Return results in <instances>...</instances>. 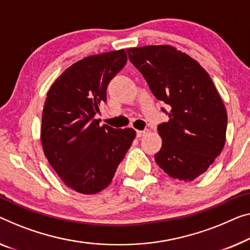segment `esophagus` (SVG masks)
<instances>
[{
  "mask_svg": "<svg viewBox=\"0 0 250 250\" xmlns=\"http://www.w3.org/2000/svg\"><path fill=\"white\" fill-rule=\"evenodd\" d=\"M148 131H149L148 129H146V130H138V131H137V137L138 138H141V137L146 136L147 133H148Z\"/></svg>",
  "mask_w": 250,
  "mask_h": 250,
  "instance_id": "esophagus-1",
  "label": "esophagus"
}]
</instances>
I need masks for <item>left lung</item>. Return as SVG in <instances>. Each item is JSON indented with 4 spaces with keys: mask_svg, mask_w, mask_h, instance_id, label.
I'll return each mask as SVG.
<instances>
[{
    "mask_svg": "<svg viewBox=\"0 0 250 250\" xmlns=\"http://www.w3.org/2000/svg\"><path fill=\"white\" fill-rule=\"evenodd\" d=\"M126 53L156 99L170 107L168 122L157 128L163 145L156 163L175 180H195L226 143V106L210 75L169 44L129 48Z\"/></svg>",
    "mask_w": 250,
    "mask_h": 250,
    "instance_id": "obj_1",
    "label": "left lung"
}]
</instances>
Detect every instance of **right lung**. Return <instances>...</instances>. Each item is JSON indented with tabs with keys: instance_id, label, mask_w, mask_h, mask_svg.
<instances>
[{
	"instance_id": "add662e5",
	"label": "right lung",
	"mask_w": 250,
	"mask_h": 250,
	"mask_svg": "<svg viewBox=\"0 0 250 250\" xmlns=\"http://www.w3.org/2000/svg\"><path fill=\"white\" fill-rule=\"evenodd\" d=\"M126 62L125 49L85 57L51 85L44 101L40 141L50 166L65 185L95 194L111 183L136 131L100 125L94 119L106 101L110 81Z\"/></svg>"
}]
</instances>
